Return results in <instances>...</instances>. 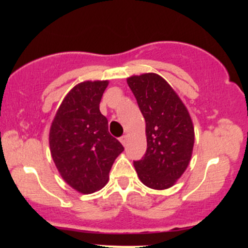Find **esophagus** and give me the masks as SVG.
Wrapping results in <instances>:
<instances>
[{
	"mask_svg": "<svg viewBox=\"0 0 248 248\" xmlns=\"http://www.w3.org/2000/svg\"><path fill=\"white\" fill-rule=\"evenodd\" d=\"M120 142H121L122 144H124V146H126L127 142H128V136H127V135H124V136H122V138L120 139Z\"/></svg>",
	"mask_w": 248,
	"mask_h": 248,
	"instance_id": "esophagus-1",
	"label": "esophagus"
}]
</instances>
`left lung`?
<instances>
[{
    "instance_id": "8db88e82",
    "label": "left lung",
    "mask_w": 248,
    "mask_h": 248,
    "mask_svg": "<svg viewBox=\"0 0 248 248\" xmlns=\"http://www.w3.org/2000/svg\"><path fill=\"white\" fill-rule=\"evenodd\" d=\"M146 120L147 152L134 162L139 178L154 190L171 187L189 166L195 143V128L189 110L156 73L127 78Z\"/></svg>"
}]
</instances>
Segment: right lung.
Here are the masks:
<instances>
[{"instance_id": "right-lung-1", "label": "right lung", "mask_w": 248, "mask_h": 248, "mask_svg": "<svg viewBox=\"0 0 248 248\" xmlns=\"http://www.w3.org/2000/svg\"><path fill=\"white\" fill-rule=\"evenodd\" d=\"M107 86L108 80L76 85L62 101L50 127V152L57 169L71 187L85 195L106 186L110 168L124 152L99 109Z\"/></svg>"}]
</instances>
